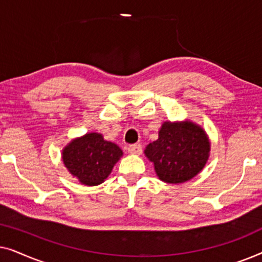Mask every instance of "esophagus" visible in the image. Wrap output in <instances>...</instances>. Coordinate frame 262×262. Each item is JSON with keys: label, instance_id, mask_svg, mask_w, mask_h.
I'll use <instances>...</instances> for the list:
<instances>
[{"label": "esophagus", "instance_id": "esophagus-1", "mask_svg": "<svg viewBox=\"0 0 262 262\" xmlns=\"http://www.w3.org/2000/svg\"><path fill=\"white\" fill-rule=\"evenodd\" d=\"M127 151L130 154H135V155H139L142 154V145L141 144H131L127 146Z\"/></svg>", "mask_w": 262, "mask_h": 262}]
</instances>
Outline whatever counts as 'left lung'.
<instances>
[{
    "label": "left lung",
    "instance_id": "8db88e82",
    "mask_svg": "<svg viewBox=\"0 0 262 262\" xmlns=\"http://www.w3.org/2000/svg\"><path fill=\"white\" fill-rule=\"evenodd\" d=\"M210 143L195 124L164 123L159 139L150 143L145 155L154 163L156 174L168 184H180L195 177L205 166Z\"/></svg>",
    "mask_w": 262,
    "mask_h": 262
}]
</instances>
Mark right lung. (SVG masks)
Wrapping results in <instances>:
<instances>
[{
	"mask_svg": "<svg viewBox=\"0 0 262 262\" xmlns=\"http://www.w3.org/2000/svg\"><path fill=\"white\" fill-rule=\"evenodd\" d=\"M123 155L120 148L99 134H88L75 139L63 150V162L82 184L95 186L108 177Z\"/></svg>",
	"mask_w": 262,
	"mask_h": 262,
	"instance_id": "obj_1",
	"label": "right lung"
}]
</instances>
